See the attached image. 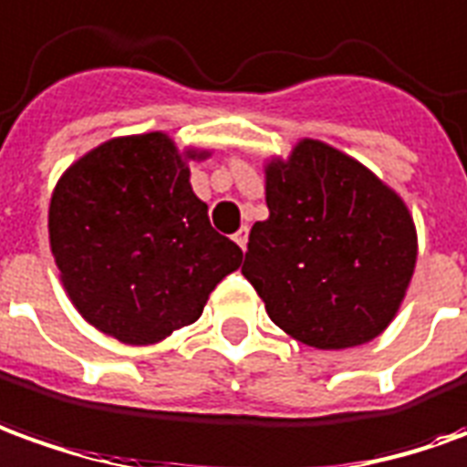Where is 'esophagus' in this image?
<instances>
[{"label":"esophagus","mask_w":467,"mask_h":467,"mask_svg":"<svg viewBox=\"0 0 467 467\" xmlns=\"http://www.w3.org/2000/svg\"><path fill=\"white\" fill-rule=\"evenodd\" d=\"M234 241L239 244L241 249H246V244H249V228L246 226H241L236 234H234Z\"/></svg>","instance_id":"34e87169"}]
</instances>
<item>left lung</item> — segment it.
I'll return each mask as SVG.
<instances>
[{
  "label": "left lung",
  "mask_w": 467,
  "mask_h": 467,
  "mask_svg": "<svg viewBox=\"0 0 467 467\" xmlns=\"http://www.w3.org/2000/svg\"><path fill=\"white\" fill-rule=\"evenodd\" d=\"M266 208L241 275L272 323L323 350L381 336L417 262V231L400 195L336 147L302 140L287 160L266 165Z\"/></svg>",
  "instance_id": "1"
}]
</instances>
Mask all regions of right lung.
<instances>
[{
	"label": "right lung",
	"mask_w": 467,
	"mask_h": 467,
	"mask_svg": "<svg viewBox=\"0 0 467 467\" xmlns=\"http://www.w3.org/2000/svg\"><path fill=\"white\" fill-rule=\"evenodd\" d=\"M185 150L162 131L99 144L57 180L47 231L67 297L93 327L150 346L201 317L244 252L208 221Z\"/></svg>",
	"instance_id": "obj_1"
}]
</instances>
